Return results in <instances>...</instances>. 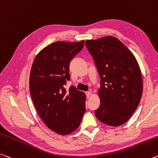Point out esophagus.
I'll list each match as a JSON object with an SVG mask.
<instances>
[{
    "mask_svg": "<svg viewBox=\"0 0 158 158\" xmlns=\"http://www.w3.org/2000/svg\"><path fill=\"white\" fill-rule=\"evenodd\" d=\"M90 95H91V91H86V98H89Z\"/></svg>",
    "mask_w": 158,
    "mask_h": 158,
    "instance_id": "obj_1",
    "label": "esophagus"
}]
</instances>
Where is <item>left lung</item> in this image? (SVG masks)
I'll use <instances>...</instances> for the list:
<instances>
[{"label":"left lung","instance_id":"obj_1","mask_svg":"<svg viewBox=\"0 0 158 158\" xmlns=\"http://www.w3.org/2000/svg\"><path fill=\"white\" fill-rule=\"evenodd\" d=\"M86 46L100 75L101 104L95 115L103 124L118 127L130 119L141 101V72L132 52L119 39L87 40Z\"/></svg>","mask_w":158,"mask_h":158}]
</instances>
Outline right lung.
I'll list each match as a JSON object with an SVG mask.
<instances>
[{
  "mask_svg": "<svg viewBox=\"0 0 158 158\" xmlns=\"http://www.w3.org/2000/svg\"><path fill=\"white\" fill-rule=\"evenodd\" d=\"M84 46L80 42L57 41L39 52L31 66L30 95L40 117L48 128L60 135L75 131L86 112V95L71 86L69 64Z\"/></svg>",
  "mask_w": 158,
  "mask_h": 158,
  "instance_id": "right-lung-1",
  "label": "right lung"
}]
</instances>
